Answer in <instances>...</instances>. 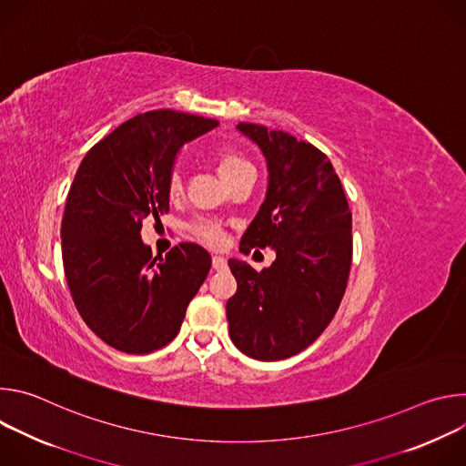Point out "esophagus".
I'll list each match as a JSON object with an SVG mask.
<instances>
[{"label": "esophagus", "instance_id": "esophagus-1", "mask_svg": "<svg viewBox=\"0 0 466 466\" xmlns=\"http://www.w3.org/2000/svg\"><path fill=\"white\" fill-rule=\"evenodd\" d=\"M212 268L216 271H225L227 269V259L223 256H214L212 258Z\"/></svg>", "mask_w": 466, "mask_h": 466}]
</instances>
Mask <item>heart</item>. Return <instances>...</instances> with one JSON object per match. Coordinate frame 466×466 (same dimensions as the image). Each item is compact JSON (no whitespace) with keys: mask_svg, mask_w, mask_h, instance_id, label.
Returning <instances> with one entry per match:
<instances>
[{"mask_svg":"<svg viewBox=\"0 0 466 466\" xmlns=\"http://www.w3.org/2000/svg\"><path fill=\"white\" fill-rule=\"evenodd\" d=\"M212 162L216 166L218 175L228 187H232L243 177L254 173L250 162L232 147H221V149L214 151ZM182 191H184L182 173L178 169H173L167 177V193L171 198H178L182 195ZM193 234L197 239H201L208 247H219L225 241L223 228L218 223H210V221H201V223L193 225Z\"/></svg>","mask_w":466,"mask_h":466,"instance_id":"obj_1","label":"heart"}]
</instances>
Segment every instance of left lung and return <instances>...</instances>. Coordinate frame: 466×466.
<instances>
[{
  "instance_id": "obj_1",
  "label": "left lung",
  "mask_w": 466,
  "mask_h": 466,
  "mask_svg": "<svg viewBox=\"0 0 466 466\" xmlns=\"http://www.w3.org/2000/svg\"><path fill=\"white\" fill-rule=\"evenodd\" d=\"M268 160L269 186L239 250L273 247L271 268L228 259L238 291L228 334L248 358L277 361L308 349L334 319L352 263V214L341 180L315 146L284 130L239 123Z\"/></svg>"
}]
</instances>
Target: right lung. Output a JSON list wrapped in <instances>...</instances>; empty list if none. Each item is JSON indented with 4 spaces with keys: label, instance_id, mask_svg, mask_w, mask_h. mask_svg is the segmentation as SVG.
Instances as JSON below:
<instances>
[{
    "label": "right lung",
    "instance_id": "right-lung-1",
    "mask_svg": "<svg viewBox=\"0 0 466 466\" xmlns=\"http://www.w3.org/2000/svg\"><path fill=\"white\" fill-rule=\"evenodd\" d=\"M218 119L151 110L121 123L83 158L62 218V263L72 299L116 350L149 354L175 339L212 258L195 243L153 256L142 221L169 210L178 149Z\"/></svg>",
    "mask_w": 466,
    "mask_h": 466
}]
</instances>
